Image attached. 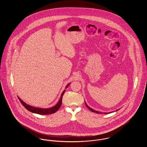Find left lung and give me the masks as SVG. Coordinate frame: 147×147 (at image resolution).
Returning a JSON list of instances; mask_svg holds the SVG:
<instances>
[{"mask_svg":"<svg viewBox=\"0 0 147 147\" xmlns=\"http://www.w3.org/2000/svg\"><path fill=\"white\" fill-rule=\"evenodd\" d=\"M85 105H86V106L91 111H92V112H95V113H103V112H99V111H96V110H94V109H91V108H90L89 106H88V105H87V104H86V102H85ZM119 110H117L116 111H118ZM112 113V112H104V113H105V114H106V113Z\"/></svg>","mask_w":147,"mask_h":147,"instance_id":"8db88e82","label":"left lung"}]
</instances>
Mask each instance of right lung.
<instances>
[{
	"label": "right lung",
	"mask_w": 147,
	"mask_h": 147,
	"mask_svg": "<svg viewBox=\"0 0 147 147\" xmlns=\"http://www.w3.org/2000/svg\"><path fill=\"white\" fill-rule=\"evenodd\" d=\"M69 84H68L66 87L65 89L68 88V86L69 85ZM65 90L63 91V92L61 94V98L59 99V101L58 102V103L56 104L55 106L51 107V108H49V109H42V108H38V107H35L33 106H31L30 105H28L27 104H26L25 102H24L22 100H21L20 98L18 97V98L19 99L21 104L23 105L25 108H26V109H27L28 111L30 112H32V113H37V114H40V115H49V114H52V113H54L56 111H58V110H59V109L60 108L61 106L62 105V97H63V94H64Z\"/></svg>",
	"instance_id": "obj_1"
}]
</instances>
